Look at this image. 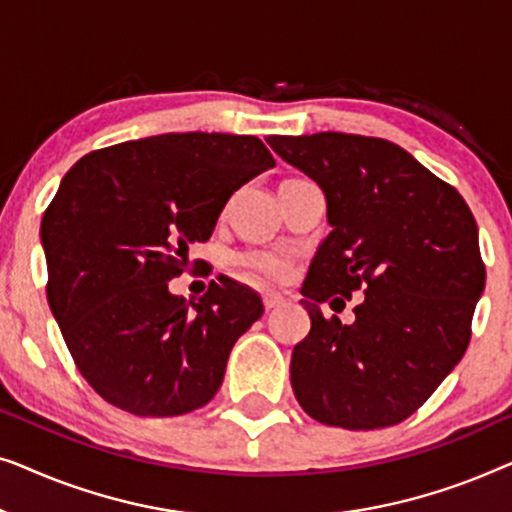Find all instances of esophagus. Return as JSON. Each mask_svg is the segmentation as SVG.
<instances>
[{
  "label": "esophagus",
  "mask_w": 512,
  "mask_h": 512,
  "mask_svg": "<svg viewBox=\"0 0 512 512\" xmlns=\"http://www.w3.org/2000/svg\"><path fill=\"white\" fill-rule=\"evenodd\" d=\"M263 305H265V310H275V307L284 305V296H279V293H275V291L263 293Z\"/></svg>",
  "instance_id": "1"
}]
</instances>
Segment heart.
Here are the masks:
<instances>
[{
  "instance_id": "b5f03b06",
  "label": "heart",
  "mask_w": 512,
  "mask_h": 512,
  "mask_svg": "<svg viewBox=\"0 0 512 512\" xmlns=\"http://www.w3.org/2000/svg\"><path fill=\"white\" fill-rule=\"evenodd\" d=\"M242 263L265 279H284L291 270L289 258L275 251H249L242 256Z\"/></svg>"
}]
</instances>
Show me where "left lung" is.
I'll return each mask as SVG.
<instances>
[{"label": "left lung", "mask_w": 512, "mask_h": 512, "mask_svg": "<svg viewBox=\"0 0 512 512\" xmlns=\"http://www.w3.org/2000/svg\"><path fill=\"white\" fill-rule=\"evenodd\" d=\"M268 144L317 181L333 228L300 289L312 328L293 349V394L328 426L403 422L471 340L485 289L478 223L457 188L387 139L317 132ZM354 292L364 293L354 325L320 314Z\"/></svg>", "instance_id": "8db88e82"}]
</instances>
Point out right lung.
Wrapping results in <instances>:
<instances>
[{
    "instance_id": "right-lung-1",
    "label": "right lung",
    "mask_w": 512,
    "mask_h": 512,
    "mask_svg": "<svg viewBox=\"0 0 512 512\" xmlns=\"http://www.w3.org/2000/svg\"><path fill=\"white\" fill-rule=\"evenodd\" d=\"M270 167L258 137L167 132L88 153L62 177L41 219L46 296L104 401L139 417L212 401L263 303L226 275L195 303L167 282L184 272L188 247L212 237L230 195Z\"/></svg>"
}]
</instances>
